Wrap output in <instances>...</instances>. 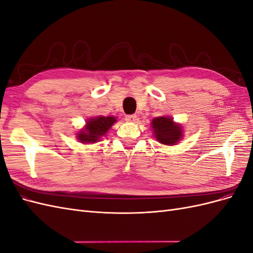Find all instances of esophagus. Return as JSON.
<instances>
[{
	"label": "esophagus",
	"instance_id": "obj_1",
	"mask_svg": "<svg viewBox=\"0 0 253 253\" xmlns=\"http://www.w3.org/2000/svg\"><path fill=\"white\" fill-rule=\"evenodd\" d=\"M126 120L127 122H136L137 116H136V115H126Z\"/></svg>",
	"mask_w": 253,
	"mask_h": 253
}]
</instances>
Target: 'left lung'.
Listing matches in <instances>:
<instances>
[{
	"label": "left lung",
	"instance_id": "obj_1",
	"mask_svg": "<svg viewBox=\"0 0 253 253\" xmlns=\"http://www.w3.org/2000/svg\"><path fill=\"white\" fill-rule=\"evenodd\" d=\"M152 127L157 140L166 145L175 144L181 137V127L175 125L171 118L157 117L153 119Z\"/></svg>",
	"mask_w": 253,
	"mask_h": 253
}]
</instances>
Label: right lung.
I'll use <instances>...</instances> for the list:
<instances>
[{
    "label": "right lung",
    "mask_w": 253,
    "mask_h": 253,
    "mask_svg": "<svg viewBox=\"0 0 253 253\" xmlns=\"http://www.w3.org/2000/svg\"><path fill=\"white\" fill-rule=\"evenodd\" d=\"M117 120L115 117H103L99 116L97 118L90 119L87 121L85 129L78 134V139L81 142L85 143H94L100 139L109 128L116 122Z\"/></svg>",
    "instance_id": "1"
}]
</instances>
